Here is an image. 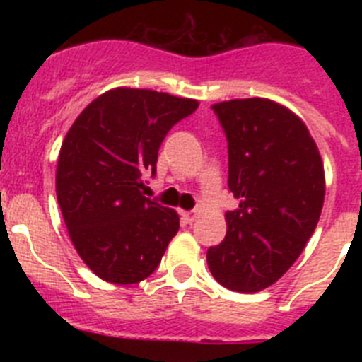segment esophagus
<instances>
[{
    "label": "esophagus",
    "mask_w": 362,
    "mask_h": 362,
    "mask_svg": "<svg viewBox=\"0 0 362 362\" xmlns=\"http://www.w3.org/2000/svg\"><path fill=\"white\" fill-rule=\"evenodd\" d=\"M196 217H197L196 212H181V219H183L187 225H192V223L196 221Z\"/></svg>",
    "instance_id": "34e87169"
}]
</instances>
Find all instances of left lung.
<instances>
[{
	"label": "left lung",
	"mask_w": 362,
	"mask_h": 362,
	"mask_svg": "<svg viewBox=\"0 0 362 362\" xmlns=\"http://www.w3.org/2000/svg\"><path fill=\"white\" fill-rule=\"evenodd\" d=\"M228 141V188L239 199L226 212V235L206 263L225 288H268L296 263L325 203V166L306 124L267 98L212 105Z\"/></svg>",
	"instance_id": "8db88e82"
}]
</instances>
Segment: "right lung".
<instances>
[{
  "mask_svg": "<svg viewBox=\"0 0 362 362\" xmlns=\"http://www.w3.org/2000/svg\"><path fill=\"white\" fill-rule=\"evenodd\" d=\"M199 101L117 86L98 95L63 139L56 194L74 248L114 284L146 279L179 230L175 210L143 196L168 130Z\"/></svg>",
  "mask_w": 362,
  "mask_h": 362,
  "instance_id": "add662e5",
  "label": "right lung"
}]
</instances>
